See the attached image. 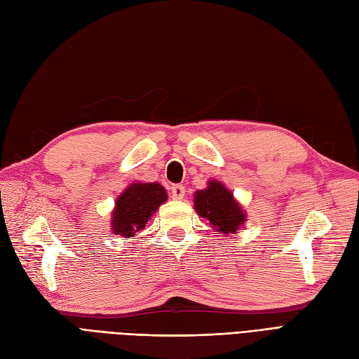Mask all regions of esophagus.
<instances>
[{
    "label": "esophagus",
    "instance_id": "34e87169",
    "mask_svg": "<svg viewBox=\"0 0 359 359\" xmlns=\"http://www.w3.org/2000/svg\"><path fill=\"white\" fill-rule=\"evenodd\" d=\"M184 194H186V189H184V186H181V184H175V186L170 187L172 199L180 201V199L184 198Z\"/></svg>",
    "mask_w": 359,
    "mask_h": 359
}]
</instances>
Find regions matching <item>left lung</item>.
Here are the masks:
<instances>
[{
	"label": "left lung",
	"mask_w": 359,
	"mask_h": 359,
	"mask_svg": "<svg viewBox=\"0 0 359 359\" xmlns=\"http://www.w3.org/2000/svg\"><path fill=\"white\" fill-rule=\"evenodd\" d=\"M194 210L208 220L214 231L224 235L235 233L245 222V212L220 181H208V187L194 193Z\"/></svg>",
	"instance_id": "left-lung-1"
}]
</instances>
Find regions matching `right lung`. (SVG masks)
Returning a JSON list of instances; mask_svg holds the SVG:
<instances>
[{
    "label": "right lung",
    "instance_id": "add662e5",
    "mask_svg": "<svg viewBox=\"0 0 359 359\" xmlns=\"http://www.w3.org/2000/svg\"><path fill=\"white\" fill-rule=\"evenodd\" d=\"M166 199L168 193L158 182L130 184L116 198L111 220L112 232L124 238L135 236Z\"/></svg>",
    "mask_w": 359,
    "mask_h": 359
}]
</instances>
